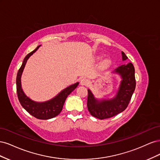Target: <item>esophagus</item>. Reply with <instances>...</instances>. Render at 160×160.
Masks as SVG:
<instances>
[{"instance_id":"obj_1","label":"esophagus","mask_w":160,"mask_h":160,"mask_svg":"<svg viewBox=\"0 0 160 160\" xmlns=\"http://www.w3.org/2000/svg\"><path fill=\"white\" fill-rule=\"evenodd\" d=\"M88 83H89V81L88 79H86V78L81 79L80 81L81 85H88Z\"/></svg>"}]
</instances>
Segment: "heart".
Segmentation results:
<instances>
[{"label": "heart", "instance_id": "obj_1", "mask_svg": "<svg viewBox=\"0 0 160 160\" xmlns=\"http://www.w3.org/2000/svg\"><path fill=\"white\" fill-rule=\"evenodd\" d=\"M101 58H103V56H102V55L98 57V59H101ZM109 64H110V60H109V59H105L103 61V62H102V65H103V67H108V66H109Z\"/></svg>", "mask_w": 160, "mask_h": 160}]
</instances>
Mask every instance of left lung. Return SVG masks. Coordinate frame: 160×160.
Returning a JSON list of instances; mask_svg holds the SVG:
<instances>
[{
    "mask_svg": "<svg viewBox=\"0 0 160 160\" xmlns=\"http://www.w3.org/2000/svg\"><path fill=\"white\" fill-rule=\"evenodd\" d=\"M122 61L128 57L122 51ZM119 76L121 81L115 95L111 98H98L89 89L88 91V108L91 115L99 119H107L122 113L127 108L135 89V69L132 62L117 67L111 72Z\"/></svg>",
    "mask_w": 160,
    "mask_h": 160,
    "instance_id": "obj_1",
    "label": "left lung"
}]
</instances>
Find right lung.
<instances>
[{
	"label": "right lung",
	"mask_w": 160,
	"mask_h": 160,
	"mask_svg": "<svg viewBox=\"0 0 160 160\" xmlns=\"http://www.w3.org/2000/svg\"><path fill=\"white\" fill-rule=\"evenodd\" d=\"M40 47L41 45H38L35 50L28 53L24 59L17 76V91L18 100L20 101L22 107L28 113L39 119H49L56 117L61 113L67 98L78 86L79 82H76L75 83L72 84L62 89L52 99L45 101H42V102L33 101L27 96L22 88L21 76L28 59Z\"/></svg>",
	"instance_id": "1"
}]
</instances>
